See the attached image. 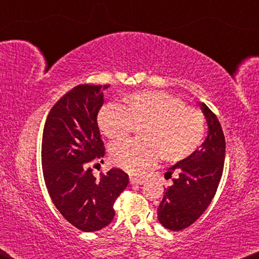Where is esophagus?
Listing matches in <instances>:
<instances>
[{
  "label": "esophagus",
  "mask_w": 259,
  "mask_h": 259,
  "mask_svg": "<svg viewBox=\"0 0 259 259\" xmlns=\"http://www.w3.org/2000/svg\"><path fill=\"white\" fill-rule=\"evenodd\" d=\"M130 183L131 184H145L146 183V180H145L144 178H137V177H131L130 178Z\"/></svg>",
  "instance_id": "34e87169"
}]
</instances>
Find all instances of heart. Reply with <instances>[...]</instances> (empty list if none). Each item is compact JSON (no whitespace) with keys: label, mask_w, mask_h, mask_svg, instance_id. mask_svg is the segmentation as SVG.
I'll use <instances>...</instances> for the list:
<instances>
[{"label":"heart","mask_w":259,"mask_h":259,"mask_svg":"<svg viewBox=\"0 0 259 259\" xmlns=\"http://www.w3.org/2000/svg\"><path fill=\"white\" fill-rule=\"evenodd\" d=\"M101 132L111 140H121L141 127V140L113 144L109 157L113 164L130 173H139L158 161L189 158L203 140L205 116L187 106L182 98L160 91L133 93L122 106L108 104L98 114Z\"/></svg>","instance_id":"heart-1"}]
</instances>
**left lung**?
<instances>
[{
    "label": "left lung",
    "instance_id": "1",
    "mask_svg": "<svg viewBox=\"0 0 259 259\" xmlns=\"http://www.w3.org/2000/svg\"><path fill=\"white\" fill-rule=\"evenodd\" d=\"M207 121L206 139L185 160L177 162L166 172L165 178L173 184L165 189L158 207V219L172 231L189 228L213 199L221 182L225 159V137L219 120L204 102L200 104Z\"/></svg>",
    "mask_w": 259,
    "mask_h": 259
}]
</instances>
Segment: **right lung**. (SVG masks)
I'll return each mask as SVG.
<instances>
[{"label": "right lung", "mask_w": 259, "mask_h": 259, "mask_svg": "<svg viewBox=\"0 0 259 259\" xmlns=\"http://www.w3.org/2000/svg\"><path fill=\"white\" fill-rule=\"evenodd\" d=\"M108 87L79 84L70 90L53 106L42 136L49 196L63 218L84 232L98 231L113 221L114 201L128 185L122 169L112 168L97 179L87 164L105 155L98 113Z\"/></svg>", "instance_id": "1"}]
</instances>
